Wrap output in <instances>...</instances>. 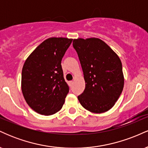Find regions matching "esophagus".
Listing matches in <instances>:
<instances>
[{
	"label": "esophagus",
	"mask_w": 148,
	"mask_h": 148,
	"mask_svg": "<svg viewBox=\"0 0 148 148\" xmlns=\"http://www.w3.org/2000/svg\"><path fill=\"white\" fill-rule=\"evenodd\" d=\"M73 84H74V81H69V86H72Z\"/></svg>",
	"instance_id": "34e87169"
}]
</instances>
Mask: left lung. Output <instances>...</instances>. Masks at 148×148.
Masks as SVG:
<instances>
[{"instance_id":"8db88e82","label":"left lung","mask_w":148,"mask_h":148,"mask_svg":"<svg viewBox=\"0 0 148 148\" xmlns=\"http://www.w3.org/2000/svg\"><path fill=\"white\" fill-rule=\"evenodd\" d=\"M73 47L79 56L86 88L78 96L81 106L95 113L108 111L115 105L124 87L120 58L99 38H78Z\"/></svg>"}]
</instances>
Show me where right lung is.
<instances>
[{
    "label": "right lung",
    "mask_w": 148,
    "mask_h": 148,
    "mask_svg": "<svg viewBox=\"0 0 148 148\" xmlns=\"http://www.w3.org/2000/svg\"><path fill=\"white\" fill-rule=\"evenodd\" d=\"M72 39L50 37L27 58L21 73V90L32 109L45 115L62 108L69 92L61 61Z\"/></svg>",
    "instance_id": "add662e5"
}]
</instances>
